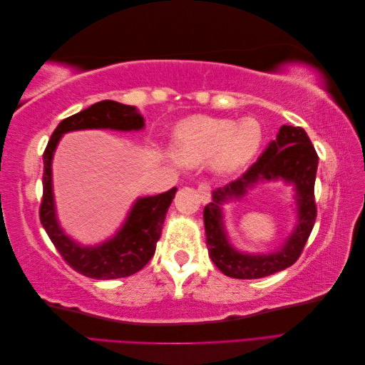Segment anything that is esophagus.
<instances>
[{
    "label": "esophagus",
    "mask_w": 365,
    "mask_h": 365,
    "mask_svg": "<svg viewBox=\"0 0 365 365\" xmlns=\"http://www.w3.org/2000/svg\"><path fill=\"white\" fill-rule=\"evenodd\" d=\"M197 193H200L201 201L204 204L210 202V197H212V185H210V182H201L200 187H197Z\"/></svg>",
    "instance_id": "esophagus-1"
}]
</instances>
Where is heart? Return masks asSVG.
Wrapping results in <instances>:
<instances>
[{
	"mask_svg": "<svg viewBox=\"0 0 365 365\" xmlns=\"http://www.w3.org/2000/svg\"><path fill=\"white\" fill-rule=\"evenodd\" d=\"M262 145V126L256 118L236 123L230 118L196 117L181 123L175 132V152L185 163L216 157V168L235 170L256 155Z\"/></svg>",
	"mask_w": 365,
	"mask_h": 365,
	"instance_id": "heart-1",
	"label": "heart"
}]
</instances>
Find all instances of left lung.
Masks as SVG:
<instances>
[{"instance_id": "8db88e82", "label": "left lung", "mask_w": 365, "mask_h": 365, "mask_svg": "<svg viewBox=\"0 0 365 365\" xmlns=\"http://www.w3.org/2000/svg\"><path fill=\"white\" fill-rule=\"evenodd\" d=\"M317 168L318 155L306 130L284 125L277 138L269 143L260 158L242 173L240 178L213 192V202L204 207V225L208 254L220 271L233 279H262L286 269L298 260L317 219L314 195ZM274 179H284L296 187L297 227L277 253H239L227 244L220 205L231 197L243 195L247 188L259 180Z\"/></svg>"}]
</instances>
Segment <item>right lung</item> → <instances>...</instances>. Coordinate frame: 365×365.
I'll list each match as a JSON object with an SVG mask.
<instances>
[{
	"mask_svg": "<svg viewBox=\"0 0 365 365\" xmlns=\"http://www.w3.org/2000/svg\"><path fill=\"white\" fill-rule=\"evenodd\" d=\"M143 126H145V118L138 114L135 106L114 101H102L81 113L63 118L54 129L43 150V189L39 207L41 224L62 259L74 271L86 277L111 280L129 277L145 268V264L155 254L164 217L175 197L176 187L157 196L140 197L132 207L123 227L113 239L97 247H82L63 233L56 219L51 189L53 152L65 132L79 129L138 130Z\"/></svg>",
	"mask_w": 365,
	"mask_h": 365,
	"instance_id": "right-lung-1",
	"label": "right lung"
}]
</instances>
